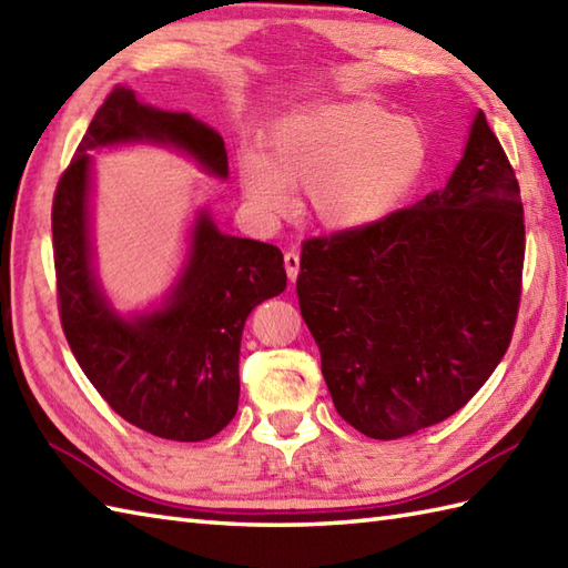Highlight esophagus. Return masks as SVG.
Listing matches in <instances>:
<instances>
[{
	"instance_id": "34e87169",
	"label": "esophagus",
	"mask_w": 568,
	"mask_h": 568,
	"mask_svg": "<svg viewBox=\"0 0 568 568\" xmlns=\"http://www.w3.org/2000/svg\"><path fill=\"white\" fill-rule=\"evenodd\" d=\"M283 261H285V271H287V277H291V281H295L297 273H300V253H297L295 248L285 251Z\"/></svg>"
}]
</instances>
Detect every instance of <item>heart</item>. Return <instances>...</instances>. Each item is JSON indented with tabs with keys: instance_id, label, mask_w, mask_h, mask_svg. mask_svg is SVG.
I'll use <instances>...</instances> for the list:
<instances>
[{
	"instance_id": "1",
	"label": "heart",
	"mask_w": 568,
	"mask_h": 568,
	"mask_svg": "<svg viewBox=\"0 0 568 568\" xmlns=\"http://www.w3.org/2000/svg\"><path fill=\"white\" fill-rule=\"evenodd\" d=\"M265 153L236 159L241 190L261 216L291 212L293 185L305 210L332 232H354L390 214L427 163L422 129L364 100L317 102L283 114L263 139Z\"/></svg>"
}]
</instances>
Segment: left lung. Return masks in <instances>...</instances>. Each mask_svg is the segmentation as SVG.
Here are the masks:
<instances>
[{"mask_svg":"<svg viewBox=\"0 0 568 568\" xmlns=\"http://www.w3.org/2000/svg\"><path fill=\"white\" fill-rule=\"evenodd\" d=\"M523 261L520 185L478 112L442 190L303 244L300 312L336 413L400 439L462 409L508 352Z\"/></svg>","mask_w":568,"mask_h":568,"instance_id":"obj_1","label":"left lung"}]
</instances>
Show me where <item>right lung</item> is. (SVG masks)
Segmentation results:
<instances>
[{"label": "right lung", "instance_id": "obj_1", "mask_svg": "<svg viewBox=\"0 0 568 568\" xmlns=\"http://www.w3.org/2000/svg\"><path fill=\"white\" fill-rule=\"evenodd\" d=\"M141 141L183 151L214 178L229 175L224 139L212 126L114 88L55 187L51 226L60 324L84 376L116 415L155 437L202 442L236 415L241 334L253 307L285 291L283 253L263 241L222 234L202 210L165 303L129 320L119 315L92 265L90 151Z\"/></svg>", "mask_w": 568, "mask_h": 568}]
</instances>
